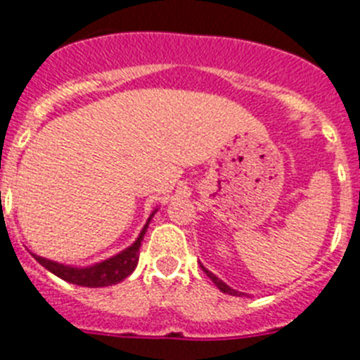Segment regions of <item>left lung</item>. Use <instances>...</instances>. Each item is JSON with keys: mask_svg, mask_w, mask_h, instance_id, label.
<instances>
[{"mask_svg": "<svg viewBox=\"0 0 360 360\" xmlns=\"http://www.w3.org/2000/svg\"><path fill=\"white\" fill-rule=\"evenodd\" d=\"M200 267H202V271L206 273V275H208V277H210V281H212V283H214L215 286H217V288H219L221 292H223V294H229V295H238V297H240V295H241V292H238V290H232V288H230L229 284H226V283H223V281H221L219 277H215L214 273L210 271V269H206V267H204L202 264H200Z\"/></svg>", "mask_w": 360, "mask_h": 360, "instance_id": "obj_1", "label": "left lung"}]
</instances>
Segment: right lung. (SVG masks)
<instances>
[{"label": "right lung", "instance_id": "1", "mask_svg": "<svg viewBox=\"0 0 360 360\" xmlns=\"http://www.w3.org/2000/svg\"><path fill=\"white\" fill-rule=\"evenodd\" d=\"M158 212V208L154 210L148 217V221L145 223L141 234L137 236V240L131 243L130 247H126L124 251H120L119 255L108 258V260L96 262L93 266L87 267H76L68 266V264H59V262L48 260V258L37 257L33 255V258L39 262L40 266H44L46 269L53 275H57L59 278L66 281L70 284H77V286H87V288H103V286H113V284H119L120 281H124L128 275L134 273V269L137 267V262H139V247L141 241L145 238L146 229L150 225V219L154 217V214Z\"/></svg>", "mask_w": 360, "mask_h": 360}]
</instances>
